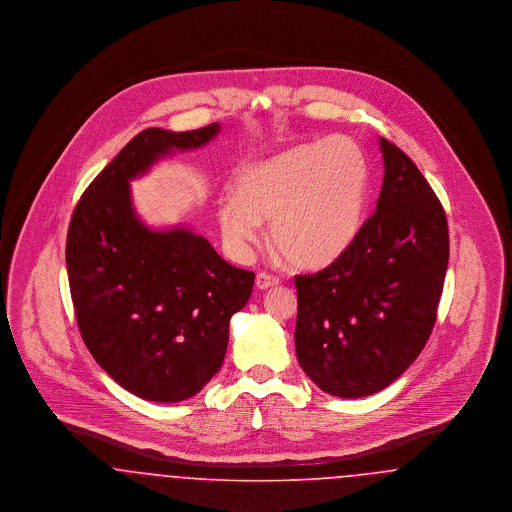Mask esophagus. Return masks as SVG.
<instances>
[{
  "instance_id": "esophagus-1",
  "label": "esophagus",
  "mask_w": 512,
  "mask_h": 512,
  "mask_svg": "<svg viewBox=\"0 0 512 512\" xmlns=\"http://www.w3.org/2000/svg\"><path fill=\"white\" fill-rule=\"evenodd\" d=\"M278 278L276 276H272V274H267V272H259L257 274V280H255V284H257V288L259 290H268V288H274V286H278Z\"/></svg>"
}]
</instances>
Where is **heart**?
I'll return each instance as SVG.
<instances>
[{"instance_id":"heart-1","label":"heart","mask_w":512,"mask_h":512,"mask_svg":"<svg viewBox=\"0 0 512 512\" xmlns=\"http://www.w3.org/2000/svg\"><path fill=\"white\" fill-rule=\"evenodd\" d=\"M368 182L365 151L347 136L284 149L251 163L236 195L220 199V232L245 257L270 222V244L290 267H328L363 226Z\"/></svg>"}]
</instances>
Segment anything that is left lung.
I'll use <instances>...</instances> for the list:
<instances>
[{"mask_svg":"<svg viewBox=\"0 0 512 512\" xmlns=\"http://www.w3.org/2000/svg\"><path fill=\"white\" fill-rule=\"evenodd\" d=\"M384 184L355 242L315 274L295 276V353L318 388L365 397L424 349L449 263L445 211L411 157L380 138Z\"/></svg>","mask_w":512,"mask_h":512,"instance_id":"1","label":"left lung"}]
</instances>
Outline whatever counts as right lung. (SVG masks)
<instances>
[{"label": "right lung", "instance_id": "obj_1", "mask_svg": "<svg viewBox=\"0 0 512 512\" xmlns=\"http://www.w3.org/2000/svg\"><path fill=\"white\" fill-rule=\"evenodd\" d=\"M220 126L147 128L99 172L74 207L67 272L82 340L124 390L157 403L194 397L219 372L228 324L255 274L232 267L188 228L151 230L130 180L172 151L209 144Z\"/></svg>", "mask_w": 512, "mask_h": 512}]
</instances>
